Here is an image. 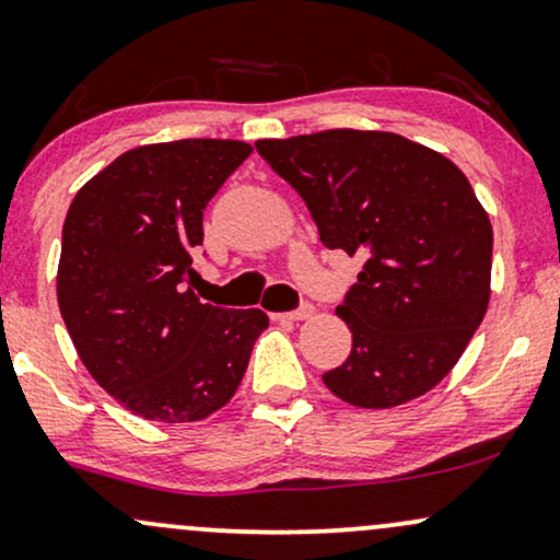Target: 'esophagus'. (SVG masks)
<instances>
[{"instance_id": "1", "label": "esophagus", "mask_w": 560, "mask_h": 560, "mask_svg": "<svg viewBox=\"0 0 560 560\" xmlns=\"http://www.w3.org/2000/svg\"><path fill=\"white\" fill-rule=\"evenodd\" d=\"M314 314V306L312 304H301L299 308H293V312H285V314H278V319H291V322H299V319H308Z\"/></svg>"}]
</instances>
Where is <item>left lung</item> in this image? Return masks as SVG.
I'll return each instance as SVG.
<instances>
[{"label":"left lung","mask_w":560,"mask_h":560,"mask_svg":"<svg viewBox=\"0 0 560 560\" xmlns=\"http://www.w3.org/2000/svg\"><path fill=\"white\" fill-rule=\"evenodd\" d=\"M256 151L299 190L327 248L364 256L338 314L348 359L322 374L346 404L390 409L453 370L488 312L492 228L462 170L383 130L265 138Z\"/></svg>","instance_id":"left-lung-1"}]
</instances>
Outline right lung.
Wrapping results in <instances>:
<instances>
[{"label": "right lung", "instance_id": "add662e5", "mask_svg": "<svg viewBox=\"0 0 560 560\" xmlns=\"http://www.w3.org/2000/svg\"><path fill=\"white\" fill-rule=\"evenodd\" d=\"M252 147L183 138L125 151L72 199L57 301L78 357L151 422H199L233 398L269 325L261 308L201 304L186 282L203 209Z\"/></svg>", "mask_w": 560, "mask_h": 560}]
</instances>
